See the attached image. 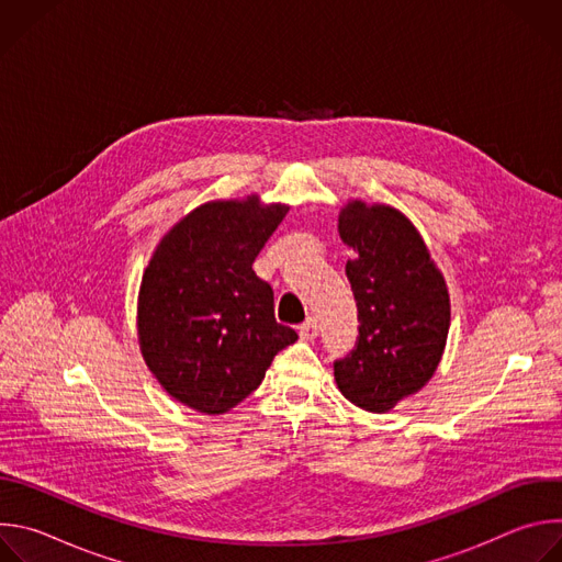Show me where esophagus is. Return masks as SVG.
Masks as SVG:
<instances>
[{
    "label": "esophagus",
    "instance_id": "1",
    "mask_svg": "<svg viewBox=\"0 0 562 562\" xmlns=\"http://www.w3.org/2000/svg\"><path fill=\"white\" fill-rule=\"evenodd\" d=\"M297 334H300V340H306V342L315 340V338H317V319H315V317H308L304 325L297 327Z\"/></svg>",
    "mask_w": 562,
    "mask_h": 562
}]
</instances>
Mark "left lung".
<instances>
[{"label":"left lung","mask_w":562,"mask_h":562,"mask_svg":"<svg viewBox=\"0 0 562 562\" xmlns=\"http://www.w3.org/2000/svg\"><path fill=\"white\" fill-rule=\"evenodd\" d=\"M338 233L356 254L345 271L360 336L336 360V384L356 407L386 414L436 373L451 325L449 289L423 235L397 209L349 200Z\"/></svg>","instance_id":"1"}]
</instances>
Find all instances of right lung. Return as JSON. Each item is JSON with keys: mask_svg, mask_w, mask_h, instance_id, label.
I'll return each instance as SVG.
<instances>
[{"mask_svg": "<svg viewBox=\"0 0 562 562\" xmlns=\"http://www.w3.org/2000/svg\"><path fill=\"white\" fill-rule=\"evenodd\" d=\"M289 204L213 200L155 247L137 295L142 358L162 389L206 416L243 403L297 334L276 323L273 289L254 260Z\"/></svg>", "mask_w": 562, "mask_h": 562, "instance_id": "add662e5", "label": "right lung"}]
</instances>
